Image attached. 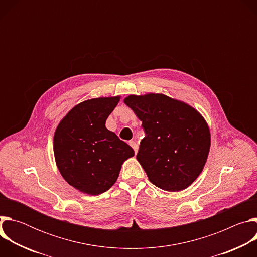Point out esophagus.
I'll use <instances>...</instances> for the list:
<instances>
[{"instance_id":"34e87169","label":"esophagus","mask_w":257,"mask_h":257,"mask_svg":"<svg viewBox=\"0 0 257 257\" xmlns=\"http://www.w3.org/2000/svg\"><path fill=\"white\" fill-rule=\"evenodd\" d=\"M129 144L132 146V149L134 150V153H135V155H136L137 152H138V144H137L135 141H130Z\"/></svg>"}]
</instances>
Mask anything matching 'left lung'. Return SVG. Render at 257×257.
I'll return each instance as SVG.
<instances>
[{
  "instance_id": "left-lung-1",
  "label": "left lung",
  "mask_w": 257,
  "mask_h": 257,
  "mask_svg": "<svg viewBox=\"0 0 257 257\" xmlns=\"http://www.w3.org/2000/svg\"><path fill=\"white\" fill-rule=\"evenodd\" d=\"M124 102L142 122L137 161L149 180L171 192L186 189L202 172L210 149V131L190 104L163 93L130 94Z\"/></svg>"
}]
</instances>
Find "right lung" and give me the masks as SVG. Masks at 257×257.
<instances>
[{"instance_id":"obj_1","label":"right lung","mask_w":257,"mask_h":257,"mask_svg":"<svg viewBox=\"0 0 257 257\" xmlns=\"http://www.w3.org/2000/svg\"><path fill=\"white\" fill-rule=\"evenodd\" d=\"M120 95L84 100L71 108L54 135L56 165L69 185L88 195L111 188L123 163L134 156L131 146L105 127Z\"/></svg>"}]
</instances>
